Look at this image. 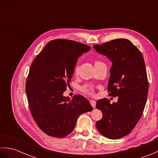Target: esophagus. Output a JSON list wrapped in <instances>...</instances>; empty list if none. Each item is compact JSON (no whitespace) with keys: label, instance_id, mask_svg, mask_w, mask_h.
<instances>
[{"label":"esophagus","instance_id":"obj_1","mask_svg":"<svg viewBox=\"0 0 158 158\" xmlns=\"http://www.w3.org/2000/svg\"><path fill=\"white\" fill-rule=\"evenodd\" d=\"M90 104H91V105L92 106L93 108H95L96 105V102L95 100H90Z\"/></svg>","mask_w":158,"mask_h":158}]
</instances>
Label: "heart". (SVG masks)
<instances>
[{"mask_svg":"<svg viewBox=\"0 0 158 158\" xmlns=\"http://www.w3.org/2000/svg\"><path fill=\"white\" fill-rule=\"evenodd\" d=\"M101 63H102V62L99 61V60H96V61H95V66L98 65V64H101ZM75 70V73L77 72V70H78V65H77V64L75 65V70ZM81 90L84 93L88 94H89V95H92L94 94V89H93L92 87L90 86V85H84L81 88Z\"/></svg>","mask_w":158,"mask_h":158,"instance_id":"obj_1","label":"heart"}]
</instances>
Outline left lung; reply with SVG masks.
<instances>
[{"instance_id":"obj_1","label":"left lung","mask_w":158,"mask_h":158,"mask_svg":"<svg viewBox=\"0 0 158 158\" xmlns=\"http://www.w3.org/2000/svg\"><path fill=\"white\" fill-rule=\"evenodd\" d=\"M93 47L113 62L107 88L109 96L118 98L113 104L107 98L97 101L102 118L96 126L104 136L118 139L135 128L145 109L149 91L145 61L139 49L126 39Z\"/></svg>"}]
</instances>
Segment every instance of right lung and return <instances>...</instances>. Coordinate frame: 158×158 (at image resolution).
Instances as JSON below:
<instances>
[{
  "label": "right lung",
  "mask_w": 158,
  "mask_h": 158,
  "mask_svg": "<svg viewBox=\"0 0 158 158\" xmlns=\"http://www.w3.org/2000/svg\"><path fill=\"white\" fill-rule=\"evenodd\" d=\"M90 47L66 39L49 42L36 57L26 83L33 119L47 135L64 138L72 132L77 119L93 108L84 96H63L70 85L77 59Z\"/></svg>",
  "instance_id": "add662e5"
}]
</instances>
